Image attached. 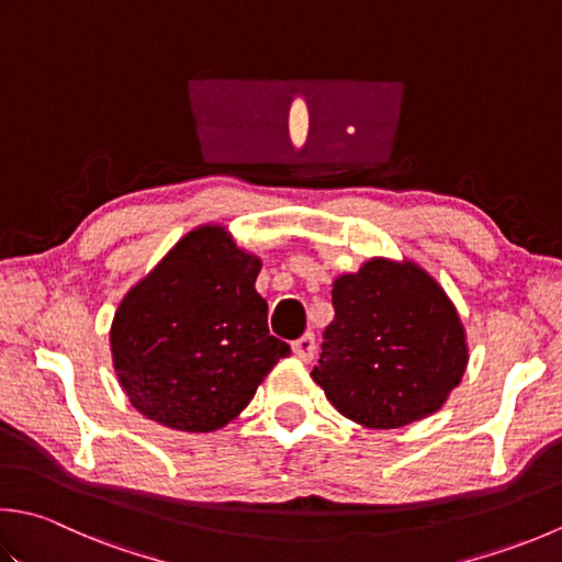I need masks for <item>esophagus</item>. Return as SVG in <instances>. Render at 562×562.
Wrapping results in <instances>:
<instances>
[{
  "instance_id": "34e87169",
  "label": "esophagus",
  "mask_w": 562,
  "mask_h": 562,
  "mask_svg": "<svg viewBox=\"0 0 562 562\" xmlns=\"http://www.w3.org/2000/svg\"><path fill=\"white\" fill-rule=\"evenodd\" d=\"M314 350H316V340L314 334H306L300 340H294L292 344V353L300 358L302 362H310L314 358Z\"/></svg>"
}]
</instances>
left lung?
<instances>
[{
  "instance_id": "left-lung-1",
  "label": "left lung",
  "mask_w": 562,
  "mask_h": 562,
  "mask_svg": "<svg viewBox=\"0 0 562 562\" xmlns=\"http://www.w3.org/2000/svg\"><path fill=\"white\" fill-rule=\"evenodd\" d=\"M334 322L312 378L366 428L436 414L468 368V336L446 290L414 260L370 258L331 290Z\"/></svg>"
}]
</instances>
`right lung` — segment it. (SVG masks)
I'll list each match as a JSON object with an SVG mask.
<instances>
[{
  "instance_id": "add662e5",
  "label": "right lung",
  "mask_w": 562,
  "mask_h": 562,
  "mask_svg": "<svg viewBox=\"0 0 562 562\" xmlns=\"http://www.w3.org/2000/svg\"><path fill=\"white\" fill-rule=\"evenodd\" d=\"M262 260L222 224L182 236L114 314L109 346L121 390L146 419L209 434L246 409L290 356L256 292Z\"/></svg>"
}]
</instances>
